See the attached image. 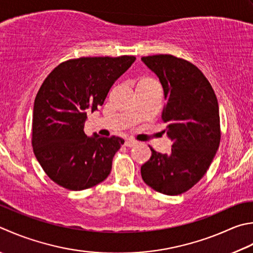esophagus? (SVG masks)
<instances>
[{
	"label": "esophagus",
	"mask_w": 253,
	"mask_h": 253,
	"mask_svg": "<svg viewBox=\"0 0 253 253\" xmlns=\"http://www.w3.org/2000/svg\"><path fill=\"white\" fill-rule=\"evenodd\" d=\"M137 143H138V142H137L136 140H133V139H127V140L125 141V146L131 148V147H135V146L137 145Z\"/></svg>",
	"instance_id": "34e87169"
}]
</instances>
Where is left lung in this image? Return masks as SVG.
<instances>
[{"label":"left lung","mask_w":253,"mask_h":253,"mask_svg":"<svg viewBox=\"0 0 253 253\" xmlns=\"http://www.w3.org/2000/svg\"><path fill=\"white\" fill-rule=\"evenodd\" d=\"M159 78L167 104L162 120L173 142L170 153L153 150L141 167L143 182L166 195L189 191L209 170L219 147V107L211 83L199 68L171 54L142 57Z\"/></svg>","instance_id":"8db88e82"}]
</instances>
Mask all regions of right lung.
Listing matches in <instances>:
<instances>
[{"label":"right lung","instance_id":"add662e5","mask_svg":"<svg viewBox=\"0 0 253 253\" xmlns=\"http://www.w3.org/2000/svg\"><path fill=\"white\" fill-rule=\"evenodd\" d=\"M133 56L83 57L62 62L44 79L35 98L33 149L50 179L64 189L82 191L108 176L124 139L87 137V114L98 111Z\"/></svg>","mask_w":253,"mask_h":253}]
</instances>
